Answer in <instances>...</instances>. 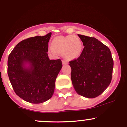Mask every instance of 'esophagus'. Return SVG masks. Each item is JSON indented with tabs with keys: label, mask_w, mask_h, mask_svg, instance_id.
Wrapping results in <instances>:
<instances>
[{
	"label": "esophagus",
	"mask_w": 127,
	"mask_h": 127,
	"mask_svg": "<svg viewBox=\"0 0 127 127\" xmlns=\"http://www.w3.org/2000/svg\"><path fill=\"white\" fill-rule=\"evenodd\" d=\"M62 63L63 64H67L68 61L65 60H62Z\"/></svg>",
	"instance_id": "obj_1"
}]
</instances>
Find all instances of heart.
Returning a JSON list of instances; mask_svg holds the SVG:
<instances>
[{"label": "heart", "instance_id": "obj_1", "mask_svg": "<svg viewBox=\"0 0 127 127\" xmlns=\"http://www.w3.org/2000/svg\"><path fill=\"white\" fill-rule=\"evenodd\" d=\"M82 49V42L78 36L68 35L55 37L50 50L52 53L63 54L67 59L72 60L81 55Z\"/></svg>", "mask_w": 127, "mask_h": 127}]
</instances>
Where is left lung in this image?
Instances as JSON below:
<instances>
[{
    "instance_id": "1",
    "label": "left lung",
    "mask_w": 127,
    "mask_h": 127,
    "mask_svg": "<svg viewBox=\"0 0 127 127\" xmlns=\"http://www.w3.org/2000/svg\"><path fill=\"white\" fill-rule=\"evenodd\" d=\"M78 36L84 48L78 59L69 62L72 84L79 95L95 98L111 82L113 68L111 52L98 39L81 34Z\"/></svg>"
}]
</instances>
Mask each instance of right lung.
I'll return each mask as SVG.
<instances>
[{
    "label": "right lung",
    "mask_w": 127,
    "mask_h": 127,
    "mask_svg": "<svg viewBox=\"0 0 127 127\" xmlns=\"http://www.w3.org/2000/svg\"><path fill=\"white\" fill-rule=\"evenodd\" d=\"M49 33L22 40L10 53L8 74L13 89L24 101L39 104L52 97L57 76L62 67L60 59L49 60Z\"/></svg>",
    "instance_id": "1"
}]
</instances>
